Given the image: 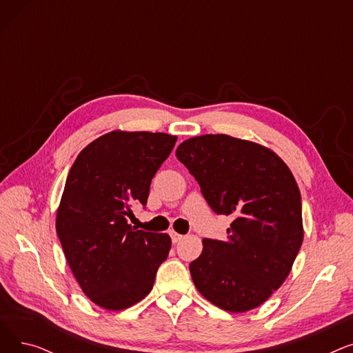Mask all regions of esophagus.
<instances>
[{
  "label": "esophagus",
  "instance_id": "esophagus-1",
  "mask_svg": "<svg viewBox=\"0 0 353 353\" xmlns=\"http://www.w3.org/2000/svg\"><path fill=\"white\" fill-rule=\"evenodd\" d=\"M170 237H172V242L173 243H179L180 242V240L183 239V236L181 234H179V233H176V232H170Z\"/></svg>",
  "mask_w": 353,
  "mask_h": 353
}]
</instances>
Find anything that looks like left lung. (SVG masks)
<instances>
[{"label":"left lung","instance_id":"left-lung-1","mask_svg":"<svg viewBox=\"0 0 353 353\" xmlns=\"http://www.w3.org/2000/svg\"><path fill=\"white\" fill-rule=\"evenodd\" d=\"M177 159L209 206L232 216L226 240L203 239L189 266L197 290L217 307L248 312L289 276L303 242L302 199L286 163L270 148L226 134L183 141Z\"/></svg>","mask_w":353,"mask_h":353}]
</instances>
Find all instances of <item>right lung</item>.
<instances>
[{
    "mask_svg": "<svg viewBox=\"0 0 353 353\" xmlns=\"http://www.w3.org/2000/svg\"><path fill=\"white\" fill-rule=\"evenodd\" d=\"M176 140L116 130L91 141L71 165L55 229L81 290L103 309L123 310L144 299L169 256V234L136 230L127 219L134 206H145Z\"/></svg>",
    "mask_w": 353,
    "mask_h": 353,
    "instance_id": "add662e5",
    "label": "right lung"
}]
</instances>
